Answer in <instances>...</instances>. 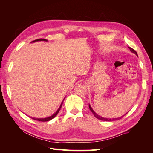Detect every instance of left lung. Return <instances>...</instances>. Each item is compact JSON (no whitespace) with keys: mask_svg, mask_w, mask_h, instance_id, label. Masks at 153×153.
I'll return each mask as SVG.
<instances>
[{"mask_svg":"<svg viewBox=\"0 0 153 153\" xmlns=\"http://www.w3.org/2000/svg\"><path fill=\"white\" fill-rule=\"evenodd\" d=\"M129 48V50H130V51L131 52H133V53H135L137 56H138V55H137V52L136 51L134 50V49H133L132 48H131V47H128ZM89 109H90V110L92 112V113L94 114V117H96V118H97V119H100V120H101V121H115V120H117V119H121V117H118V118H114V119H108V118H104V117H101V116H100L99 115H98L97 114H96L94 112V110L92 109V108H91V105H89ZM127 114V113H126Z\"/></svg>","mask_w":153,"mask_h":153,"instance_id":"1","label":"left lung"}]
</instances>
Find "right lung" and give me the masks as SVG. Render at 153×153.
<instances>
[{"mask_svg": "<svg viewBox=\"0 0 153 153\" xmlns=\"http://www.w3.org/2000/svg\"><path fill=\"white\" fill-rule=\"evenodd\" d=\"M47 41V39H36V40H34V41H32V42H36V41ZM62 103H63V101L62 102V103H61V106H60V107L59 108V109L57 110V112H55L54 114H53L52 115H51L50 117H47V118H32L33 119H35V120H36V121H43V122H45V121H50V120H51V119H53L55 116H56V115H57V114L59 112V110H61V106H62Z\"/></svg>", "mask_w": 153, "mask_h": 153, "instance_id": "add662e5", "label": "right lung"}]
</instances>
